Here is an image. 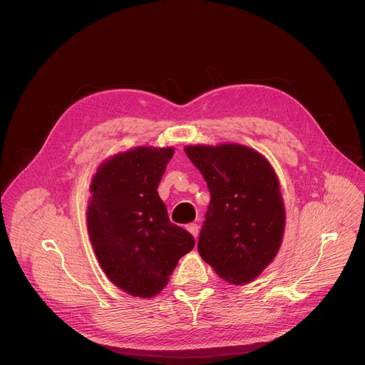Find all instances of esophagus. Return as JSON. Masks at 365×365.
<instances>
[{
	"mask_svg": "<svg viewBox=\"0 0 365 365\" xmlns=\"http://www.w3.org/2000/svg\"><path fill=\"white\" fill-rule=\"evenodd\" d=\"M187 231L197 240V237H199V225L197 223H190V225H187Z\"/></svg>",
	"mask_w": 365,
	"mask_h": 365,
	"instance_id": "1",
	"label": "esophagus"
}]
</instances>
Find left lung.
I'll use <instances>...</instances> for the list:
<instances>
[{
  "mask_svg": "<svg viewBox=\"0 0 365 365\" xmlns=\"http://www.w3.org/2000/svg\"><path fill=\"white\" fill-rule=\"evenodd\" d=\"M184 150L210 192L199 253L227 282L248 284L274 259L284 237L285 207L273 168L242 145Z\"/></svg>",
  "mask_w": 365,
  "mask_h": 365,
  "instance_id": "obj_1",
  "label": "left lung"
}]
</instances>
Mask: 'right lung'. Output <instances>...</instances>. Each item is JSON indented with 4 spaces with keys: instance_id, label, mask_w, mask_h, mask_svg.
<instances>
[{
    "instance_id": "1",
    "label": "right lung",
    "mask_w": 365,
    "mask_h": 365,
    "mask_svg": "<svg viewBox=\"0 0 365 365\" xmlns=\"http://www.w3.org/2000/svg\"><path fill=\"white\" fill-rule=\"evenodd\" d=\"M173 156V148H134L101 163L91 184L95 255L110 282L133 297L159 294L195 242L170 220L158 194Z\"/></svg>"
}]
</instances>
